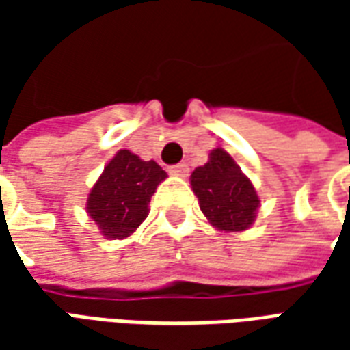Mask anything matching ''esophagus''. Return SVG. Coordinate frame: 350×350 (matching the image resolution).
<instances>
[{"mask_svg": "<svg viewBox=\"0 0 350 350\" xmlns=\"http://www.w3.org/2000/svg\"><path fill=\"white\" fill-rule=\"evenodd\" d=\"M168 172L172 176H180V178H185V176L189 174V167L185 165V163H180V165H174V167L168 168Z\"/></svg>", "mask_w": 350, "mask_h": 350, "instance_id": "obj_1", "label": "esophagus"}]
</instances>
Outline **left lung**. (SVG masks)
Listing matches in <instances>:
<instances>
[{
	"instance_id": "1",
	"label": "left lung",
	"mask_w": 350,
	"mask_h": 350,
	"mask_svg": "<svg viewBox=\"0 0 350 350\" xmlns=\"http://www.w3.org/2000/svg\"><path fill=\"white\" fill-rule=\"evenodd\" d=\"M191 187L215 228L242 232L255 223L260 204L257 191L225 150H212L208 163L193 170Z\"/></svg>"
}]
</instances>
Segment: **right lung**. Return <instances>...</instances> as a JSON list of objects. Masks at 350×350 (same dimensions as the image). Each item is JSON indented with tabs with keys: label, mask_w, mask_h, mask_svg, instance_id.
Segmentation results:
<instances>
[{
	"label": "right lung",
	"mask_w": 350,
	"mask_h": 350,
	"mask_svg": "<svg viewBox=\"0 0 350 350\" xmlns=\"http://www.w3.org/2000/svg\"><path fill=\"white\" fill-rule=\"evenodd\" d=\"M167 172L155 161L120 150L88 195V215L110 240L131 236L148 217V204Z\"/></svg>",
	"instance_id": "add662e5"
}]
</instances>
